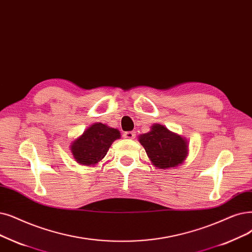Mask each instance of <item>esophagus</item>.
Returning a JSON list of instances; mask_svg holds the SVG:
<instances>
[{"instance_id": "1", "label": "esophagus", "mask_w": 252, "mask_h": 252, "mask_svg": "<svg viewBox=\"0 0 252 252\" xmlns=\"http://www.w3.org/2000/svg\"><path fill=\"white\" fill-rule=\"evenodd\" d=\"M124 138L128 139V140H133L136 138V133L135 132H126L124 134Z\"/></svg>"}]
</instances>
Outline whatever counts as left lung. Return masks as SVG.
I'll use <instances>...</instances> for the list:
<instances>
[{
    "label": "left lung",
    "instance_id": "8db88e82",
    "mask_svg": "<svg viewBox=\"0 0 252 252\" xmlns=\"http://www.w3.org/2000/svg\"><path fill=\"white\" fill-rule=\"evenodd\" d=\"M139 142L144 147L152 165L159 169L177 167L188 157V141L166 126L156 124L150 132L141 135Z\"/></svg>",
    "mask_w": 252,
    "mask_h": 252
}]
</instances>
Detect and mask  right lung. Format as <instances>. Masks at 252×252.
Segmentation results:
<instances>
[{"label": "right lung", "mask_w": 252, "mask_h": 252, "mask_svg": "<svg viewBox=\"0 0 252 252\" xmlns=\"http://www.w3.org/2000/svg\"><path fill=\"white\" fill-rule=\"evenodd\" d=\"M119 138L118 129L95 123L72 142V155L75 160L81 165L95 166L105 158L113 142Z\"/></svg>", "instance_id": "obj_1"}]
</instances>
